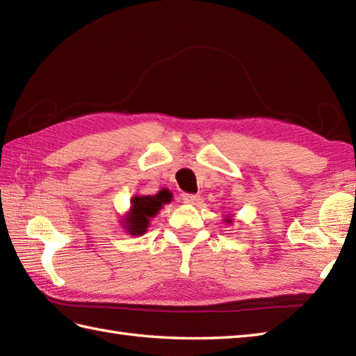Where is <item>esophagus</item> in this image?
Wrapping results in <instances>:
<instances>
[{
  "label": "esophagus",
  "instance_id": "34e87169",
  "mask_svg": "<svg viewBox=\"0 0 356 356\" xmlns=\"http://www.w3.org/2000/svg\"><path fill=\"white\" fill-rule=\"evenodd\" d=\"M182 200L185 202V203H191V205H195V203H197L199 200H200V197L197 194H184L182 195Z\"/></svg>",
  "mask_w": 356,
  "mask_h": 356
}]
</instances>
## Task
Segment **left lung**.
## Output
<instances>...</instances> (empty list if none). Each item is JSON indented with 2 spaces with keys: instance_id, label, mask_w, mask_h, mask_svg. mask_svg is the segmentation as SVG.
<instances>
[{
  "instance_id": "1",
  "label": "left lung",
  "mask_w": 356,
  "mask_h": 356,
  "mask_svg": "<svg viewBox=\"0 0 356 356\" xmlns=\"http://www.w3.org/2000/svg\"><path fill=\"white\" fill-rule=\"evenodd\" d=\"M225 222H226V223H232V218H231V217H226Z\"/></svg>"
}]
</instances>
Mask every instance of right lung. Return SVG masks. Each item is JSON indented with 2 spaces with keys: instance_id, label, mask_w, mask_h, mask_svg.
<instances>
[{
  "instance_id": "add662e5",
  "label": "right lung",
  "mask_w": 356,
  "mask_h": 356,
  "mask_svg": "<svg viewBox=\"0 0 356 356\" xmlns=\"http://www.w3.org/2000/svg\"><path fill=\"white\" fill-rule=\"evenodd\" d=\"M172 194L168 190H161L156 195H134L131 209L124 218V228L130 236H142L147 232L149 220L165 203H170Z\"/></svg>"
}]
</instances>
